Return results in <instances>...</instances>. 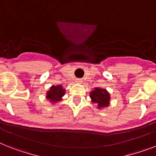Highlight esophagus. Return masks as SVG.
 <instances>
[{
	"mask_svg": "<svg viewBox=\"0 0 156 156\" xmlns=\"http://www.w3.org/2000/svg\"><path fill=\"white\" fill-rule=\"evenodd\" d=\"M76 82L80 84V83H82V79H81V78H77V79H76Z\"/></svg>",
	"mask_w": 156,
	"mask_h": 156,
	"instance_id": "esophagus-1",
	"label": "esophagus"
}]
</instances>
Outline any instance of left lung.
Returning a JSON list of instances; mask_svg holds the SVG:
<instances>
[{
	"label": "left lung",
	"mask_w": 156,
	"mask_h": 156,
	"mask_svg": "<svg viewBox=\"0 0 156 156\" xmlns=\"http://www.w3.org/2000/svg\"><path fill=\"white\" fill-rule=\"evenodd\" d=\"M91 101L98 105L97 108H106L109 105L110 102V94L105 89L96 87L94 90H91L90 94Z\"/></svg>",
	"instance_id": "1"
}]
</instances>
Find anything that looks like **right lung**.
Instances as JSON below:
<instances>
[{"mask_svg":"<svg viewBox=\"0 0 156 156\" xmlns=\"http://www.w3.org/2000/svg\"><path fill=\"white\" fill-rule=\"evenodd\" d=\"M66 90L63 89L62 86H51L50 87L49 90L47 91L46 98L52 104H55L58 101H62V97L65 95Z\"/></svg>","mask_w":156,"mask_h":156,"instance_id":"1","label":"right lung"}]
</instances>
